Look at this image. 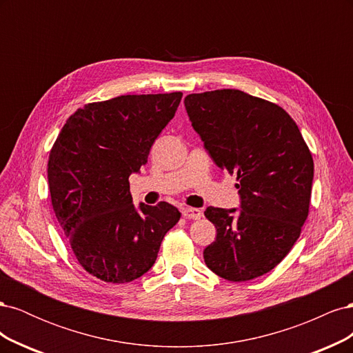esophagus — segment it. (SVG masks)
<instances>
[{
	"instance_id": "esophagus-1",
	"label": "esophagus",
	"mask_w": 353,
	"mask_h": 353,
	"mask_svg": "<svg viewBox=\"0 0 353 353\" xmlns=\"http://www.w3.org/2000/svg\"><path fill=\"white\" fill-rule=\"evenodd\" d=\"M183 216L188 218V219H200L203 216V213L200 209H194V208H184L183 209Z\"/></svg>"
}]
</instances>
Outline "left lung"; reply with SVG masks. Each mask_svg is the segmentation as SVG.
Instances as JSON below:
<instances>
[{"label":"left lung","instance_id":"1","mask_svg":"<svg viewBox=\"0 0 353 353\" xmlns=\"http://www.w3.org/2000/svg\"><path fill=\"white\" fill-rule=\"evenodd\" d=\"M184 104L213 162L237 175L241 197L239 212L206 209L218 234L203 258L223 280L258 279L301 236L311 203V150L283 108L244 91L190 94Z\"/></svg>","mask_w":353,"mask_h":353}]
</instances>
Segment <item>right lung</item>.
<instances>
[{
    "instance_id": "obj_1",
    "label": "right lung",
    "mask_w": 353,
    "mask_h": 353,
    "mask_svg": "<svg viewBox=\"0 0 353 353\" xmlns=\"http://www.w3.org/2000/svg\"><path fill=\"white\" fill-rule=\"evenodd\" d=\"M183 92L119 95L70 114L48 157L51 205L74 258L95 279L123 284L156 262L179 221L166 201L132 205L130 175L147 162Z\"/></svg>"
}]
</instances>
